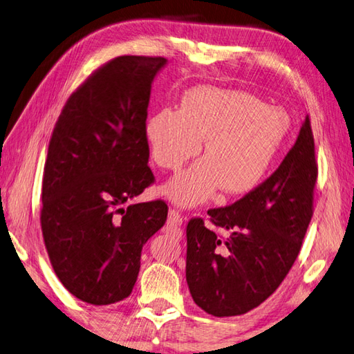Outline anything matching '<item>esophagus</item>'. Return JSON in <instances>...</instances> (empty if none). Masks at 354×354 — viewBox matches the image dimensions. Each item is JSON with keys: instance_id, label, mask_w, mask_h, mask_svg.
Returning a JSON list of instances; mask_svg holds the SVG:
<instances>
[{"instance_id": "esophagus-1", "label": "esophagus", "mask_w": 354, "mask_h": 354, "mask_svg": "<svg viewBox=\"0 0 354 354\" xmlns=\"http://www.w3.org/2000/svg\"><path fill=\"white\" fill-rule=\"evenodd\" d=\"M182 223H183V217L178 214V211H176V209H169L168 225L172 227H177V226H182Z\"/></svg>"}]
</instances>
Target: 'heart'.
I'll return each mask as SVG.
<instances>
[{
    "label": "heart",
    "instance_id": "b5f03b06",
    "mask_svg": "<svg viewBox=\"0 0 354 354\" xmlns=\"http://www.w3.org/2000/svg\"><path fill=\"white\" fill-rule=\"evenodd\" d=\"M290 118L249 93L200 85L185 93L178 111L162 108L145 122L153 160L176 171L196 157L205 140L206 157L163 186L165 197L182 207L211 200L220 187L243 196L263 182L286 136Z\"/></svg>",
    "mask_w": 354,
    "mask_h": 354
}]
</instances>
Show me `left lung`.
I'll use <instances>...</instances> for the list:
<instances>
[{"label":"left lung","instance_id":"obj_1","mask_svg":"<svg viewBox=\"0 0 354 354\" xmlns=\"http://www.w3.org/2000/svg\"><path fill=\"white\" fill-rule=\"evenodd\" d=\"M318 177L306 118L273 174L234 205L209 209L220 236L201 218L187 223L186 281L194 302L214 316H236L277 290L297 259L313 215Z\"/></svg>","mask_w":354,"mask_h":354}]
</instances>
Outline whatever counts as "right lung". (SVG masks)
Returning <instances> with one entry per match:
<instances>
[{
	"mask_svg": "<svg viewBox=\"0 0 354 354\" xmlns=\"http://www.w3.org/2000/svg\"><path fill=\"white\" fill-rule=\"evenodd\" d=\"M165 57L119 56L67 100L50 139L41 227L56 277L93 306L129 297L142 248L168 217L162 200L122 205L154 182L145 122Z\"/></svg>",
	"mask_w": 354,
	"mask_h": 354,
	"instance_id": "add662e5",
	"label": "right lung"
}]
</instances>
